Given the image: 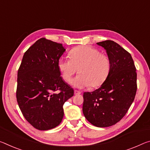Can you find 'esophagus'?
<instances>
[{"instance_id":"obj_1","label":"esophagus","mask_w":150,"mask_h":150,"mask_svg":"<svg viewBox=\"0 0 150 150\" xmlns=\"http://www.w3.org/2000/svg\"><path fill=\"white\" fill-rule=\"evenodd\" d=\"M74 93H75V95H79V94L81 93V92L79 91H78V90H75Z\"/></svg>"}]
</instances>
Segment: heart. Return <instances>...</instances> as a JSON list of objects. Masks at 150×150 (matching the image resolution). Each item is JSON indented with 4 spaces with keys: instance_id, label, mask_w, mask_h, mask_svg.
Wrapping results in <instances>:
<instances>
[{
    "instance_id": "obj_1",
    "label": "heart",
    "mask_w": 150,
    "mask_h": 150,
    "mask_svg": "<svg viewBox=\"0 0 150 150\" xmlns=\"http://www.w3.org/2000/svg\"><path fill=\"white\" fill-rule=\"evenodd\" d=\"M69 56L70 59L61 58L58 61L59 70L66 82H71L77 69L79 75L73 81L76 87H88L90 85L92 87H99L108 77L110 60L97 49L89 46L77 47L71 50Z\"/></svg>"
}]
</instances>
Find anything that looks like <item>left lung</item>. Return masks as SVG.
<instances>
[{
  "label": "left lung",
  "mask_w": 150,
  "mask_h": 150,
  "mask_svg": "<svg viewBox=\"0 0 150 150\" xmlns=\"http://www.w3.org/2000/svg\"><path fill=\"white\" fill-rule=\"evenodd\" d=\"M97 44L105 49L111 69L100 87L83 93V113L92 125L106 127L120 122L132 104L137 73L132 55L117 42L107 40Z\"/></svg>",
  "instance_id": "obj_1"
}]
</instances>
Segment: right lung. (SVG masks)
Masks as SVG:
<instances>
[{
    "label": "right lung",
    "mask_w": 150,
    "mask_h": 150,
    "mask_svg": "<svg viewBox=\"0 0 150 150\" xmlns=\"http://www.w3.org/2000/svg\"><path fill=\"white\" fill-rule=\"evenodd\" d=\"M65 51L62 44L41 38L25 52L18 69L16 100L26 120L39 130L60 124L63 104L74 94L58 68Z\"/></svg>",
    "instance_id": "add662e5"
}]
</instances>
